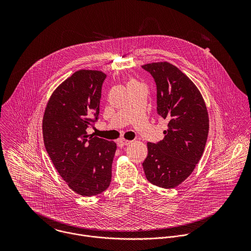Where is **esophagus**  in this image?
I'll use <instances>...</instances> for the list:
<instances>
[{
	"label": "esophagus",
	"instance_id": "obj_1",
	"mask_svg": "<svg viewBox=\"0 0 251 251\" xmlns=\"http://www.w3.org/2000/svg\"><path fill=\"white\" fill-rule=\"evenodd\" d=\"M131 142H132V141L126 140V139H120V140L118 141V146L122 148V147H124V146H127V145H129Z\"/></svg>",
	"mask_w": 251,
	"mask_h": 251
}]
</instances>
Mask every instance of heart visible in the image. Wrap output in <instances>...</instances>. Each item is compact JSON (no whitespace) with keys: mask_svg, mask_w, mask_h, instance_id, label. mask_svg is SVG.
Returning <instances> with one entry per match:
<instances>
[{"mask_svg":"<svg viewBox=\"0 0 251 251\" xmlns=\"http://www.w3.org/2000/svg\"><path fill=\"white\" fill-rule=\"evenodd\" d=\"M139 84H141L139 81H137V80H135V79H132V80H130L129 82H128V86H131V85H139Z\"/></svg>","mask_w":251,"mask_h":251,"instance_id":"1","label":"heart"}]
</instances>
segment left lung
Listing matches in <instances>:
<instances>
[{
    "label": "left lung",
    "mask_w": 251,
    "mask_h": 251,
    "mask_svg": "<svg viewBox=\"0 0 251 251\" xmlns=\"http://www.w3.org/2000/svg\"><path fill=\"white\" fill-rule=\"evenodd\" d=\"M154 78L157 113L168 121L163 140L148 143L143 168L147 179L174 188L187 179L199 162L209 133V114L196 85L168 62L143 66Z\"/></svg>",
    "instance_id": "left-lung-1"
}]
</instances>
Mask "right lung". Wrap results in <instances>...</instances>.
<instances>
[{"instance_id":"obj_1","label":"right lung","mask_w":251,"mask_h":251,"mask_svg":"<svg viewBox=\"0 0 251 251\" xmlns=\"http://www.w3.org/2000/svg\"><path fill=\"white\" fill-rule=\"evenodd\" d=\"M106 74L80 70L52 93L44 110L45 149L59 175L75 193L90 197L111 182L117 145L87 132L98 120L101 86Z\"/></svg>"}]
</instances>
